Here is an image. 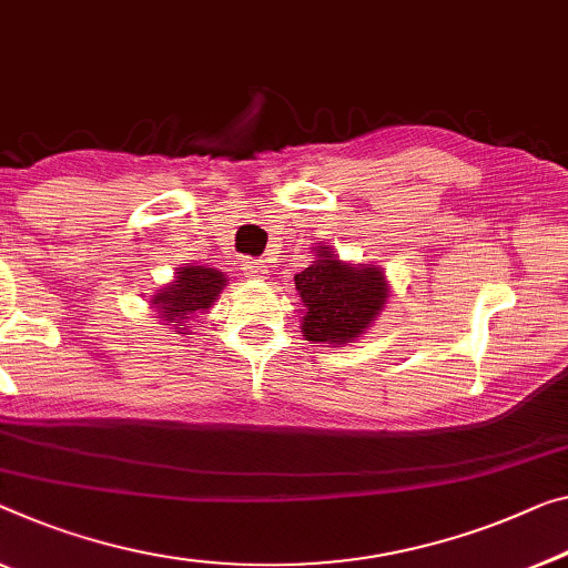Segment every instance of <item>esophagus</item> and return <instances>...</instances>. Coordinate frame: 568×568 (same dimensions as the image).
Segmentation results:
<instances>
[{"label": "esophagus", "mask_w": 568, "mask_h": 568, "mask_svg": "<svg viewBox=\"0 0 568 568\" xmlns=\"http://www.w3.org/2000/svg\"><path fill=\"white\" fill-rule=\"evenodd\" d=\"M242 273L247 277H255V281H265V277H267V270L260 260H244Z\"/></svg>", "instance_id": "1"}]
</instances>
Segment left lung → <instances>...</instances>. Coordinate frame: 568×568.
I'll list each match as a JSON object with an SVG mask.
<instances>
[{
	"mask_svg": "<svg viewBox=\"0 0 568 568\" xmlns=\"http://www.w3.org/2000/svg\"><path fill=\"white\" fill-rule=\"evenodd\" d=\"M295 275L303 301V336L311 344H346L377 318L387 298L385 275L377 267H349L328 247Z\"/></svg>",
	"mask_w": 568,
	"mask_h": 568,
	"instance_id": "obj_1",
	"label": "left lung"
}]
</instances>
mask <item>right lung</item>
Wrapping results in <instances>:
<instances>
[{
  "label": "right lung",
  "mask_w": 568,
  "mask_h": 568,
  "mask_svg": "<svg viewBox=\"0 0 568 568\" xmlns=\"http://www.w3.org/2000/svg\"><path fill=\"white\" fill-rule=\"evenodd\" d=\"M178 270L181 273L175 275L173 285L163 287V293H158L152 298V306H158L160 318L168 326L181 328L178 334H183V321L193 318V313L211 308V303L216 301V295L226 285V277L219 270L203 265H189Z\"/></svg>",
  "instance_id": "right-lung-1"
}]
</instances>
